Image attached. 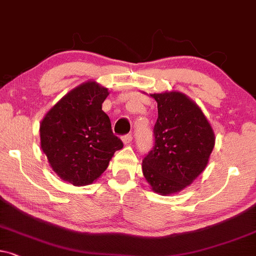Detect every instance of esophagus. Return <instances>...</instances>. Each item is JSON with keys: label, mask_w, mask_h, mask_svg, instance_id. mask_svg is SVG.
<instances>
[{"label": "esophagus", "mask_w": 256, "mask_h": 256, "mask_svg": "<svg viewBox=\"0 0 256 256\" xmlns=\"http://www.w3.org/2000/svg\"><path fill=\"white\" fill-rule=\"evenodd\" d=\"M132 140H133V136H132V134H127V135H124V136H122V142L124 144H130Z\"/></svg>", "instance_id": "obj_1"}]
</instances>
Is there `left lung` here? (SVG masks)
Wrapping results in <instances>:
<instances>
[{
  "instance_id": "left-lung-1",
  "label": "left lung",
  "mask_w": 256,
  "mask_h": 256,
  "mask_svg": "<svg viewBox=\"0 0 256 256\" xmlns=\"http://www.w3.org/2000/svg\"><path fill=\"white\" fill-rule=\"evenodd\" d=\"M158 103L153 150L142 160L150 188L162 196L184 190L209 162L215 133L200 106L185 94H150Z\"/></svg>"
}]
</instances>
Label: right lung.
Returning a JSON list of instances; mask_svg holds the SVG:
<instances>
[{
  "label": "right lung",
  "instance_id": "obj_1",
  "mask_svg": "<svg viewBox=\"0 0 256 256\" xmlns=\"http://www.w3.org/2000/svg\"><path fill=\"white\" fill-rule=\"evenodd\" d=\"M109 91L94 80L82 83L59 100L40 123V144L50 166L74 186L92 184L123 144L102 110Z\"/></svg>",
  "mask_w": 256,
  "mask_h": 256
}]
</instances>
